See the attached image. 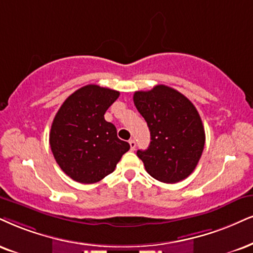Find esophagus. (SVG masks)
<instances>
[{"instance_id":"esophagus-1","label":"esophagus","mask_w":253,"mask_h":253,"mask_svg":"<svg viewBox=\"0 0 253 253\" xmlns=\"http://www.w3.org/2000/svg\"><path fill=\"white\" fill-rule=\"evenodd\" d=\"M129 144H130V149H131V151L135 150V149H136V142L133 141V139H130Z\"/></svg>"}]
</instances>
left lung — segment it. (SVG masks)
<instances>
[{"mask_svg":"<svg viewBox=\"0 0 253 253\" xmlns=\"http://www.w3.org/2000/svg\"><path fill=\"white\" fill-rule=\"evenodd\" d=\"M133 103L150 130L151 142L137 156L145 170L160 182L185 179L197 167L205 144V131L197 109L170 86L136 91Z\"/></svg>","mask_w":253,"mask_h":253,"instance_id":"8db88e82","label":"left lung"}]
</instances>
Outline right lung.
Wrapping results in <instances>:
<instances>
[{
	"instance_id": "add662e5",
	"label": "right lung",
	"mask_w": 253,
	"mask_h": 253,
	"mask_svg": "<svg viewBox=\"0 0 253 253\" xmlns=\"http://www.w3.org/2000/svg\"><path fill=\"white\" fill-rule=\"evenodd\" d=\"M120 92L96 84L76 90L65 99L52 121L49 143L56 162L71 179L92 184L104 178L130 149L104 120Z\"/></svg>"
}]
</instances>
